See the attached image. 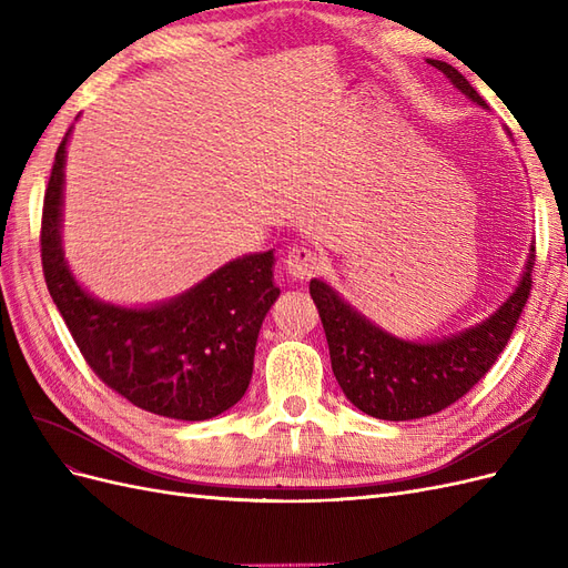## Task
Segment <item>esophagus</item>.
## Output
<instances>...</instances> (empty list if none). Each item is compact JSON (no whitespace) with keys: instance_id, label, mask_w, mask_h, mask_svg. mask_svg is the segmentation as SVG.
I'll use <instances>...</instances> for the list:
<instances>
[{"instance_id":"1","label":"esophagus","mask_w":568,"mask_h":568,"mask_svg":"<svg viewBox=\"0 0 568 568\" xmlns=\"http://www.w3.org/2000/svg\"><path fill=\"white\" fill-rule=\"evenodd\" d=\"M320 267H322L320 255L307 246H294L286 255V272L294 280H301V282L311 280L320 272Z\"/></svg>"}]
</instances>
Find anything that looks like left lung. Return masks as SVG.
I'll return each instance as SVG.
<instances>
[{
  "label": "left lung",
  "instance_id": "1",
  "mask_svg": "<svg viewBox=\"0 0 568 568\" xmlns=\"http://www.w3.org/2000/svg\"><path fill=\"white\" fill-rule=\"evenodd\" d=\"M428 63L478 106H486L457 68L434 59ZM530 251L524 277L500 311L471 329L436 343L400 341L382 332L343 303L334 288L313 280L311 296L329 343L334 376L346 398L376 419L407 422L436 415L467 395L500 357L521 317L536 265V248Z\"/></svg>",
  "mask_w": 568,
  "mask_h": 568
}]
</instances>
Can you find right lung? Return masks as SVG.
<instances>
[{
	"label": "right lung",
	"instance_id": "1",
	"mask_svg": "<svg viewBox=\"0 0 568 568\" xmlns=\"http://www.w3.org/2000/svg\"><path fill=\"white\" fill-rule=\"evenodd\" d=\"M65 132L42 205V270L49 296L109 388L153 415L203 422L242 400L261 324L280 296L272 251L239 257L156 307H118L84 294L61 251Z\"/></svg>",
	"mask_w": 568,
	"mask_h": 568
}]
</instances>
